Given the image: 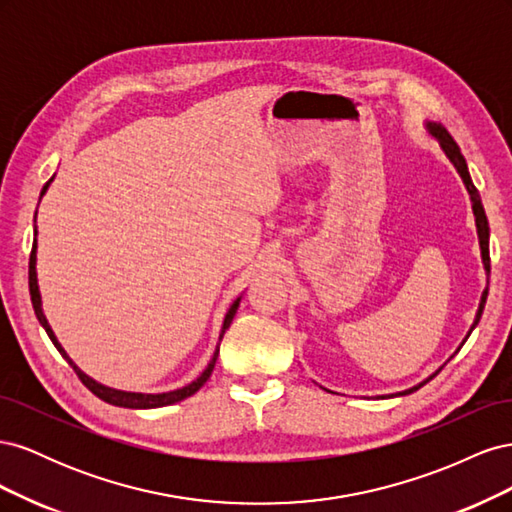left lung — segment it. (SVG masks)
Listing matches in <instances>:
<instances>
[{"instance_id": "8db88e82", "label": "left lung", "mask_w": 512, "mask_h": 512, "mask_svg": "<svg viewBox=\"0 0 512 512\" xmlns=\"http://www.w3.org/2000/svg\"><path fill=\"white\" fill-rule=\"evenodd\" d=\"M427 130H429V134H431L433 138H436V141L440 143L442 151L446 153V158L453 162V166L457 168L459 177L463 179V185H466V190H468V194H470V200H472V211H474V218H476V232H478V243H480V256H483V265H485V271H487V275H489V271H491V267H489V222H487V215H485L483 203H480V194H478V190L474 188V183H472V177H470V170H468L466 158L461 156V149H459V145L453 141V136L448 134V130H446L444 126H440V123L427 121ZM487 294H489V286L483 290V297H480L478 312H476V318H474V324H472L470 333L474 331V327L478 324L480 316H483V309H485ZM470 333L466 335V339L470 337ZM440 369H442V367H440ZM440 369H438V371H440ZM438 371H436V374H438ZM436 374H433V376H436ZM433 376H429V378H427V380H423L421 384L412 386V389H406V391L395 393V395H410V393H414V391L421 389V386H423V384H427ZM391 397H393V395H391Z\"/></svg>"}]
</instances>
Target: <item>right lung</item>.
Returning a JSON list of instances; mask_svg holds the SVG:
<instances>
[{"label": "right lung", "mask_w": 512, "mask_h": 512, "mask_svg": "<svg viewBox=\"0 0 512 512\" xmlns=\"http://www.w3.org/2000/svg\"><path fill=\"white\" fill-rule=\"evenodd\" d=\"M51 181H53V179L46 181V185H44L42 192H40V198L44 196V192H46V188H49V185H51ZM29 294H32V305H34L36 318L40 320V324L44 327L46 335L51 337V342L55 344V348L59 350V354L64 356V359L72 365V369L76 371V376L81 378V382L87 386V389H89L91 393H94L96 397H100L102 401H106V404H111V406H119V408H136V410H141V408H162V406L177 404V401H181V399H185V397L194 395V393L200 389V386H203V384L209 380L211 371H213V367H215V361H218L220 344H218V348H215V352H213V356H211V361H209V365H207V369L203 371V374H200L194 382H190L188 386H183V389H177V391H168V393H130V391H117V389H111V386H104V384L96 382L94 378H89L87 374H83V371L72 363V359H70V356L66 354V350L61 348V344L57 342V337H55V333H53V329H51V324H49V320H46V316H44V312H42V299H40L38 275H36V239H34V247H32V256H29ZM239 301H241V297H239L235 303L230 305V309H228L226 316H224V324H222V331H220V342H222V337H224L226 329L230 327L232 318H235V314H237Z\"/></svg>", "instance_id": "1"}]
</instances>
